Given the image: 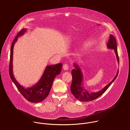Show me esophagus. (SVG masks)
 <instances>
[{"label":"esophagus","instance_id":"esophagus-1","mask_svg":"<svg viewBox=\"0 0 130 130\" xmlns=\"http://www.w3.org/2000/svg\"><path fill=\"white\" fill-rule=\"evenodd\" d=\"M63 69L64 70H65V71L68 70L69 69V66H68V64H67V63L64 64L63 65Z\"/></svg>","mask_w":130,"mask_h":130}]
</instances>
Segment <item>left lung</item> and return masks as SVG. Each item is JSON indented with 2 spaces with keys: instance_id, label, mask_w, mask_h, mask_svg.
Segmentation results:
<instances>
[{
  "instance_id": "1",
  "label": "left lung",
  "mask_w": 130,
  "mask_h": 130,
  "mask_svg": "<svg viewBox=\"0 0 130 130\" xmlns=\"http://www.w3.org/2000/svg\"><path fill=\"white\" fill-rule=\"evenodd\" d=\"M108 49L113 50L116 56V58L119 64V59L118 54L117 42L115 37L112 35H110V39L107 44ZM74 69L72 71V83L71 86V91L74 97L82 102H89L94 100L100 96L102 94L105 92L107 89L111 86V84L117 78L119 73V70L116 75L111 82L103 88L101 90L98 92H90L85 89L83 86V76L82 70L79 65L75 62L74 63Z\"/></svg>"
}]
</instances>
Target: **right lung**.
<instances>
[{
  "label": "right lung",
  "mask_w": 130,
  "mask_h": 130,
  "mask_svg": "<svg viewBox=\"0 0 130 130\" xmlns=\"http://www.w3.org/2000/svg\"><path fill=\"white\" fill-rule=\"evenodd\" d=\"M26 30V28H23L20 31L12 43L10 48L9 75L19 92L27 101L32 103H39L44 100L48 95L54 80L56 76L60 73L62 64L61 63H59L46 66L39 81L31 87L25 88L20 85L16 80L13 73V47L15 43L18 40V37L24 35Z\"/></svg>",
  "instance_id": "1"
}]
</instances>
